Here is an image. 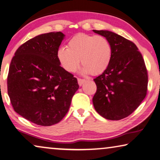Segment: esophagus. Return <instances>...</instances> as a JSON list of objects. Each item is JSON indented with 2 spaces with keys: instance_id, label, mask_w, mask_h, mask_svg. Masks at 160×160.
I'll list each match as a JSON object with an SVG mask.
<instances>
[{
  "instance_id": "obj_1",
  "label": "esophagus",
  "mask_w": 160,
  "mask_h": 160,
  "mask_svg": "<svg viewBox=\"0 0 160 160\" xmlns=\"http://www.w3.org/2000/svg\"><path fill=\"white\" fill-rule=\"evenodd\" d=\"M86 82V79H83V78H78V83L79 86H82L83 83H84Z\"/></svg>"
}]
</instances>
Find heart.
Here are the masks:
<instances>
[{"instance_id": "1", "label": "heart", "mask_w": 160, "mask_h": 160, "mask_svg": "<svg viewBox=\"0 0 160 160\" xmlns=\"http://www.w3.org/2000/svg\"><path fill=\"white\" fill-rule=\"evenodd\" d=\"M112 48L103 36L80 33L71 39L67 48H61L57 57L62 67L68 72H74L80 63L82 72L99 74L107 69L111 62Z\"/></svg>"}]
</instances>
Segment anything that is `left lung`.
<instances>
[{
    "label": "left lung",
    "mask_w": 160,
    "mask_h": 160,
    "mask_svg": "<svg viewBox=\"0 0 160 160\" xmlns=\"http://www.w3.org/2000/svg\"><path fill=\"white\" fill-rule=\"evenodd\" d=\"M93 31L105 37L112 48L108 67L93 79L97 86L93 98L94 108L106 119H122L137 109L147 95L145 62L132 42L108 30Z\"/></svg>",
    "instance_id": "obj_1"
}]
</instances>
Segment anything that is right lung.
I'll use <instances>...</instances> for the list:
<instances>
[{"label":"right lung","instance_id":"1","mask_svg":"<svg viewBox=\"0 0 160 160\" xmlns=\"http://www.w3.org/2000/svg\"><path fill=\"white\" fill-rule=\"evenodd\" d=\"M64 36L61 32L36 36L17 49L10 62L7 83L12 106L37 125L50 126L61 121L79 87L57 57Z\"/></svg>","mask_w":160,"mask_h":160}]
</instances>
